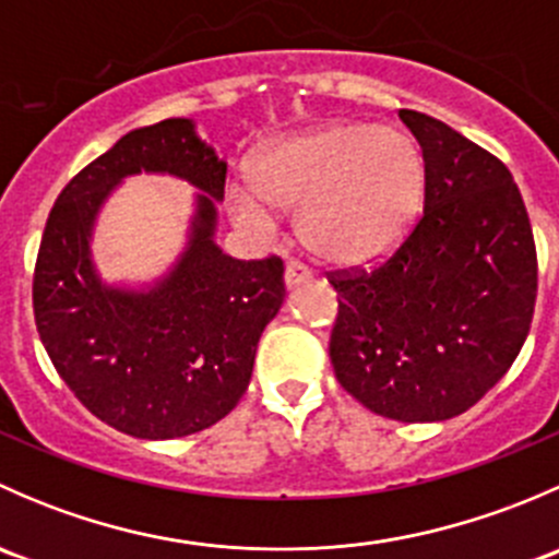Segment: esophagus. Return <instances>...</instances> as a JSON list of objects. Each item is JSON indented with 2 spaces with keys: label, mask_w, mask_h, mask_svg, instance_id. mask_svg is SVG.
Masks as SVG:
<instances>
[{
  "label": "esophagus",
  "mask_w": 559,
  "mask_h": 559,
  "mask_svg": "<svg viewBox=\"0 0 559 559\" xmlns=\"http://www.w3.org/2000/svg\"><path fill=\"white\" fill-rule=\"evenodd\" d=\"M311 278H313V273L306 267V264H300V262L286 264L284 281H286V286H289V289H295V286H300V284H308Z\"/></svg>",
  "instance_id": "esophagus-1"
}]
</instances>
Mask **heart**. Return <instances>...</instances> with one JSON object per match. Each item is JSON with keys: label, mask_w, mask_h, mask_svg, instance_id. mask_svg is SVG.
Instances as JSON below:
<instances>
[{"label": "heart", "mask_w": 559, "mask_h": 559, "mask_svg": "<svg viewBox=\"0 0 559 559\" xmlns=\"http://www.w3.org/2000/svg\"><path fill=\"white\" fill-rule=\"evenodd\" d=\"M427 170L416 140L373 123H324L257 154L251 186L227 191L229 216L270 235L275 213L297 211V233L316 257L362 264L392 251L419 218Z\"/></svg>", "instance_id": "heart-1"}]
</instances>
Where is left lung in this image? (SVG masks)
<instances>
[{
  "label": "left lung",
  "instance_id": "left-lung-1",
  "mask_svg": "<svg viewBox=\"0 0 559 559\" xmlns=\"http://www.w3.org/2000/svg\"><path fill=\"white\" fill-rule=\"evenodd\" d=\"M425 213L373 270L332 278L337 381L373 414L443 421L489 392L520 354L538 292L527 211L509 167L416 110Z\"/></svg>",
  "mask_w": 559,
  "mask_h": 559
}]
</instances>
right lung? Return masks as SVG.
Wrapping results in <instances>:
<instances>
[{
	"label": "right lung",
	"mask_w": 559,
	"mask_h": 559,
	"mask_svg": "<svg viewBox=\"0 0 559 559\" xmlns=\"http://www.w3.org/2000/svg\"><path fill=\"white\" fill-rule=\"evenodd\" d=\"M173 174L195 186L190 243L154 285H107L91 259L93 224L123 177ZM227 162L191 118L123 134L56 200L35 267V321L56 373L97 419L167 441L216 425L243 397L257 343L284 306V262L216 246Z\"/></svg>",
	"instance_id": "add662e5"
}]
</instances>
